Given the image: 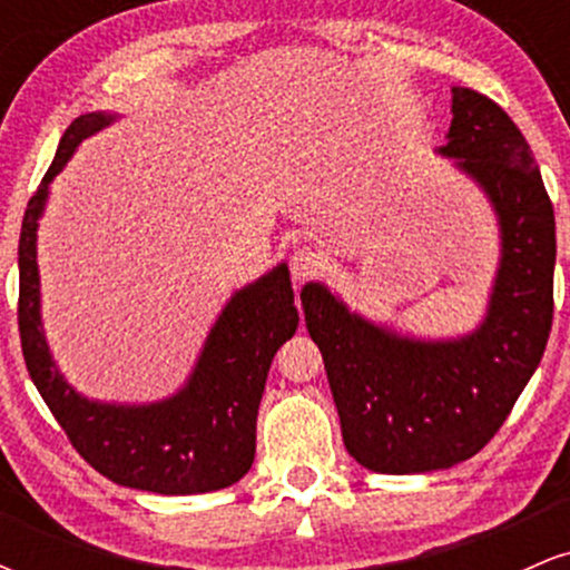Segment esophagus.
Instances as JSON below:
<instances>
[{
	"label": "esophagus",
	"instance_id": "1",
	"mask_svg": "<svg viewBox=\"0 0 570 570\" xmlns=\"http://www.w3.org/2000/svg\"><path fill=\"white\" fill-rule=\"evenodd\" d=\"M289 267H292V276L297 281H305L311 276H316L318 271L324 267V257L311 246H299L294 248L292 257H289Z\"/></svg>",
	"mask_w": 570,
	"mask_h": 570
}]
</instances>
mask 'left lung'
Instances as JSON below:
<instances>
[{
	"instance_id": "1",
	"label": "left lung",
	"mask_w": 570,
	"mask_h": 570,
	"mask_svg": "<svg viewBox=\"0 0 570 570\" xmlns=\"http://www.w3.org/2000/svg\"><path fill=\"white\" fill-rule=\"evenodd\" d=\"M436 153L488 195L501 263L488 313L450 340L399 335L307 284L305 326L324 356L348 453L377 474L450 469L480 453L512 412L552 330L554 212L525 136L495 101L453 88Z\"/></svg>"
}]
</instances>
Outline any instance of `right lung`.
Masks as SVG:
<instances>
[{
	"label": "right lung",
	"mask_w": 570,
	"mask_h": 570,
	"mask_svg": "<svg viewBox=\"0 0 570 570\" xmlns=\"http://www.w3.org/2000/svg\"><path fill=\"white\" fill-rule=\"evenodd\" d=\"M115 120L117 115L109 112L77 117L26 206L18 244V330L26 370L69 442L98 474L160 495L212 493L238 482L254 463L267 370L299 324L289 267L281 263L233 294L203 343L193 375L174 396L109 404L77 394L58 372L42 332L37 227L53 176L88 136Z\"/></svg>",
	"instance_id": "obj_1"
}]
</instances>
